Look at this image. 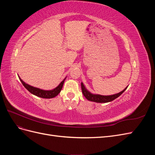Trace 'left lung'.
Returning <instances> with one entry per match:
<instances>
[{
    "mask_svg": "<svg viewBox=\"0 0 155 155\" xmlns=\"http://www.w3.org/2000/svg\"><path fill=\"white\" fill-rule=\"evenodd\" d=\"M81 85L82 92L84 96H85L88 100L94 101V102H96V103H107V102H110L112 101H113L114 100L116 99V98L118 97L121 94L126 90L127 88L128 87L127 86L124 89V90H123L122 91L118 94H116L110 95V96H103L100 94H92L86 88V87L83 85V83L82 82Z\"/></svg>",
    "mask_w": 155,
    "mask_h": 155,
    "instance_id": "1",
    "label": "left lung"
}]
</instances>
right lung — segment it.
Instances as JSON below:
<instances>
[{"mask_svg": "<svg viewBox=\"0 0 155 155\" xmlns=\"http://www.w3.org/2000/svg\"><path fill=\"white\" fill-rule=\"evenodd\" d=\"M18 78H19L20 81L22 83V85H24V87L31 94H34L36 96L42 97V98H47V99L48 98L49 99V98H53L59 94L61 91L64 80L66 79L67 77L65 78L60 83V84L57 87H55V88L52 89V90H49V91L43 90V89H40L39 88H36V87H34L33 86H31V85H28V84L26 83L24 81H22L19 76H18Z\"/></svg>", "mask_w": 155, "mask_h": 155, "instance_id": "right-lung-1", "label": "right lung"}]
</instances>
